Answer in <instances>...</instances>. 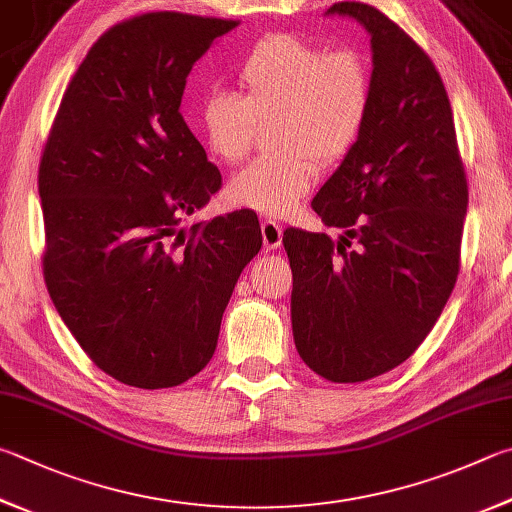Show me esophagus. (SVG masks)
<instances>
[{
  "label": "esophagus",
  "mask_w": 512,
  "mask_h": 512,
  "mask_svg": "<svg viewBox=\"0 0 512 512\" xmlns=\"http://www.w3.org/2000/svg\"><path fill=\"white\" fill-rule=\"evenodd\" d=\"M262 239L266 250H277L282 246V226L275 219H262Z\"/></svg>",
  "instance_id": "34e87169"
}]
</instances>
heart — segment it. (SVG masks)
<instances>
[{
	"mask_svg": "<svg viewBox=\"0 0 512 512\" xmlns=\"http://www.w3.org/2000/svg\"><path fill=\"white\" fill-rule=\"evenodd\" d=\"M237 94L212 89L194 123L210 156L239 163L250 150L255 123L271 125L280 152L259 156L232 176V203L282 217L315 185L320 165H333L360 141L374 98L367 60L291 33L268 35L235 67Z\"/></svg>",
	"mask_w": 512,
	"mask_h": 512,
	"instance_id": "heart-1",
	"label": "heart"
}]
</instances>
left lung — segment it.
Masks as SVG:
<instances>
[{"label": "left lung", "mask_w": 512, "mask_h": 512, "mask_svg": "<svg viewBox=\"0 0 512 512\" xmlns=\"http://www.w3.org/2000/svg\"><path fill=\"white\" fill-rule=\"evenodd\" d=\"M371 35L374 98L356 147L311 208L324 232L284 230L300 358L331 383H362L405 362L432 331L461 264L468 181L443 80L378 8L338 2Z\"/></svg>", "instance_id": "1"}]
</instances>
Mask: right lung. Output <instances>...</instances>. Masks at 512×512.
I'll list each match as a JSON object with an SVG mask.
<instances>
[{
  "label": "right lung",
  "mask_w": 512,
  "mask_h": 512,
  "mask_svg": "<svg viewBox=\"0 0 512 512\" xmlns=\"http://www.w3.org/2000/svg\"><path fill=\"white\" fill-rule=\"evenodd\" d=\"M237 24L159 11L111 26L73 73L46 138L44 282L78 345L118 383L163 389L199 374L262 248L253 210L179 230L221 188L179 111L185 80Z\"/></svg>",
  "instance_id": "right-lung-1"
}]
</instances>
